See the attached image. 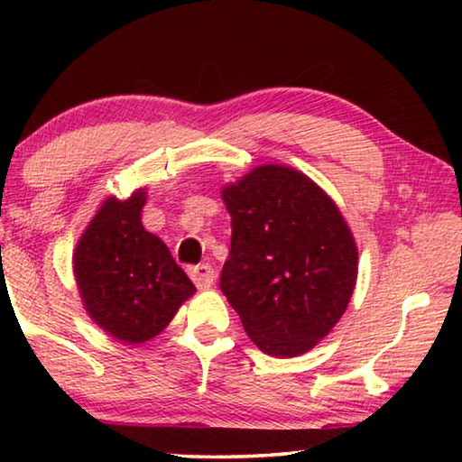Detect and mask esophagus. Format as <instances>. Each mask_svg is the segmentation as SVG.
Instances as JSON below:
<instances>
[{"instance_id":"esophagus-1","label":"esophagus","mask_w":462,"mask_h":462,"mask_svg":"<svg viewBox=\"0 0 462 462\" xmlns=\"http://www.w3.org/2000/svg\"><path fill=\"white\" fill-rule=\"evenodd\" d=\"M191 281L195 283L198 289H209L214 285L216 275H214V269L209 267L208 263H201V264H195V267L189 271Z\"/></svg>"}]
</instances>
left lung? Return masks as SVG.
I'll use <instances>...</instances> for the list:
<instances>
[{
	"mask_svg": "<svg viewBox=\"0 0 462 462\" xmlns=\"http://www.w3.org/2000/svg\"><path fill=\"white\" fill-rule=\"evenodd\" d=\"M232 217L220 287L264 355L308 353L346 311L358 248L336 201L301 171L259 165L222 187Z\"/></svg>",
	"mask_w": 462,
	"mask_h": 462,
	"instance_id": "left-lung-1",
	"label": "left lung"
}]
</instances>
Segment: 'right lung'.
Listing matches in <instances>:
<instances>
[{
	"label": "right lung",
	"instance_id": "right-lung-1",
	"mask_svg": "<svg viewBox=\"0 0 462 462\" xmlns=\"http://www.w3.org/2000/svg\"><path fill=\"white\" fill-rule=\"evenodd\" d=\"M144 187L126 199L109 195L73 250L85 311L122 344L152 340L195 293L165 242L144 230Z\"/></svg>",
	"mask_w": 462,
	"mask_h": 462
}]
</instances>
